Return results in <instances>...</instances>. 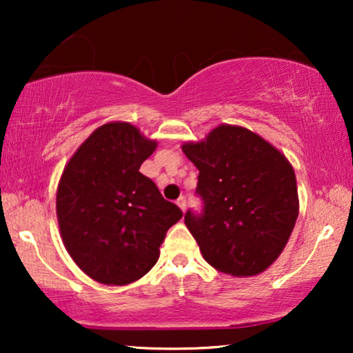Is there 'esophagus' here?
<instances>
[{"label": "esophagus", "mask_w": 353, "mask_h": 353, "mask_svg": "<svg viewBox=\"0 0 353 353\" xmlns=\"http://www.w3.org/2000/svg\"><path fill=\"white\" fill-rule=\"evenodd\" d=\"M176 204H178V207H180V209H181L183 212H185V210H186V205H188V204H186V197L181 196L180 199L176 201Z\"/></svg>", "instance_id": "1"}]
</instances>
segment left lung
<instances>
[{
	"label": "left lung",
	"instance_id": "obj_1",
	"mask_svg": "<svg viewBox=\"0 0 353 353\" xmlns=\"http://www.w3.org/2000/svg\"><path fill=\"white\" fill-rule=\"evenodd\" d=\"M204 209L185 223L212 267L233 276L267 270L288 244L299 215L297 183L284 154L257 133L219 125L204 141L185 143Z\"/></svg>",
	"mask_w": 353,
	"mask_h": 353
}]
</instances>
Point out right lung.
<instances>
[{"mask_svg": "<svg viewBox=\"0 0 353 353\" xmlns=\"http://www.w3.org/2000/svg\"><path fill=\"white\" fill-rule=\"evenodd\" d=\"M157 143L127 122L96 128L62 172L56 214L67 252L94 281L123 286L143 278L183 212L139 172Z\"/></svg>", "mask_w": 353, "mask_h": 353, "instance_id": "obj_1", "label": "right lung"}]
</instances>
